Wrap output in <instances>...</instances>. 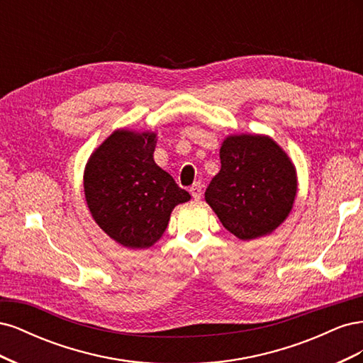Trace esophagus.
I'll use <instances>...</instances> for the list:
<instances>
[{
	"label": "esophagus",
	"instance_id": "34e87169",
	"mask_svg": "<svg viewBox=\"0 0 363 363\" xmlns=\"http://www.w3.org/2000/svg\"><path fill=\"white\" fill-rule=\"evenodd\" d=\"M191 195L194 196V200H200L203 195V184L201 182H196L191 186Z\"/></svg>",
	"mask_w": 363,
	"mask_h": 363
}]
</instances>
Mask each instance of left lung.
<instances>
[{
	"label": "left lung",
	"mask_w": 363,
	"mask_h": 363,
	"mask_svg": "<svg viewBox=\"0 0 363 363\" xmlns=\"http://www.w3.org/2000/svg\"><path fill=\"white\" fill-rule=\"evenodd\" d=\"M221 169L206 189L219 221L242 240L272 233L292 211L296 195L294 163L263 135H233L221 150Z\"/></svg>",
	"instance_id": "obj_1"
}]
</instances>
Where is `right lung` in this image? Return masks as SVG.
I'll return each instance as SVG.
<instances>
[{
	"instance_id": "right-lung-1",
	"label": "right lung",
	"mask_w": 363,
	"mask_h": 363,
	"mask_svg": "<svg viewBox=\"0 0 363 363\" xmlns=\"http://www.w3.org/2000/svg\"><path fill=\"white\" fill-rule=\"evenodd\" d=\"M156 133L116 130L84 169V196L92 218L118 244L148 248L164 233L172 208L191 200L152 159Z\"/></svg>"
}]
</instances>
